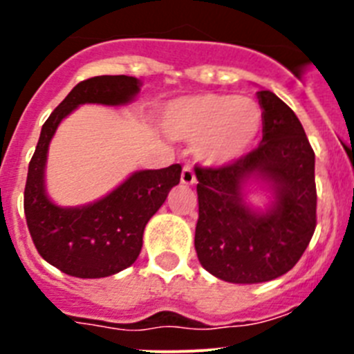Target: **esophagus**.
<instances>
[{
    "mask_svg": "<svg viewBox=\"0 0 354 354\" xmlns=\"http://www.w3.org/2000/svg\"><path fill=\"white\" fill-rule=\"evenodd\" d=\"M180 180H183V184H186V186H192V184L196 183V175H195V170H193V167L186 165V167L183 168Z\"/></svg>",
    "mask_w": 354,
    "mask_h": 354,
    "instance_id": "1",
    "label": "esophagus"
}]
</instances>
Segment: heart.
<instances>
[{"label":"heart","instance_id":"heart-1","mask_svg":"<svg viewBox=\"0 0 354 354\" xmlns=\"http://www.w3.org/2000/svg\"><path fill=\"white\" fill-rule=\"evenodd\" d=\"M162 124L174 138L198 140L200 159L220 167L239 159L253 145L262 109L250 97L202 93L171 102Z\"/></svg>","mask_w":354,"mask_h":354}]
</instances>
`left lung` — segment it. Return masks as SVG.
Here are the masks:
<instances>
[{"instance_id":"obj_1","label":"left lung","mask_w":354,"mask_h":354,"mask_svg":"<svg viewBox=\"0 0 354 354\" xmlns=\"http://www.w3.org/2000/svg\"><path fill=\"white\" fill-rule=\"evenodd\" d=\"M257 95L261 145L228 165L195 167L196 255L209 273L232 283L270 282L292 270L317 223L315 154L301 122L270 90ZM250 176L270 184L275 202L268 212L244 204L242 186Z\"/></svg>"}]
</instances>
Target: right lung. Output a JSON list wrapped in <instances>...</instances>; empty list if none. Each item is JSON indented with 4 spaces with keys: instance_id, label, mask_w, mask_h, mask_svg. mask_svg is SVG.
Masks as SVG:
<instances>
[{
    "instance_id": "1",
    "label": "right lung",
    "mask_w": 354,
    "mask_h": 354,
    "mask_svg": "<svg viewBox=\"0 0 354 354\" xmlns=\"http://www.w3.org/2000/svg\"><path fill=\"white\" fill-rule=\"evenodd\" d=\"M140 81L131 76H97L77 83L44 122L28 167L24 214L40 257L77 278H104L138 259L147 221L180 180V165L134 171L117 189L83 207H58L46 195L44 170L56 127L80 104L118 106L133 101Z\"/></svg>"
}]
</instances>
